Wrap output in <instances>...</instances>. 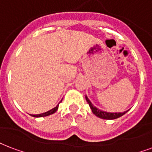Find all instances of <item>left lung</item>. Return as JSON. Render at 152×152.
Returning a JSON list of instances; mask_svg holds the SVG:
<instances>
[{
    "instance_id": "8db88e82",
    "label": "left lung",
    "mask_w": 152,
    "mask_h": 152,
    "mask_svg": "<svg viewBox=\"0 0 152 152\" xmlns=\"http://www.w3.org/2000/svg\"><path fill=\"white\" fill-rule=\"evenodd\" d=\"M85 99L86 101L89 104L91 110L93 111V113L96 115V117H98L102 119H107V120H112V119H116L120 117H122V115H124L125 113H126L128 110L125 111V112H122V113H110V112H105V111H102L101 110H99L96 107H95L92 102H90V100L88 98L87 96H85Z\"/></svg>"
}]
</instances>
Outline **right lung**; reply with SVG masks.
I'll list each match as a JSON object with an SVG mask.
<instances>
[{
    "label": "right lung",
    "mask_w": 152,
    "mask_h": 152,
    "mask_svg": "<svg viewBox=\"0 0 152 152\" xmlns=\"http://www.w3.org/2000/svg\"><path fill=\"white\" fill-rule=\"evenodd\" d=\"M61 102H62V100H61ZM58 108H59V104H58V105H56V107L53 108V109H51L50 110L48 111V112L40 113V114H30V115H31L32 117H34V118H41V117L49 116V115H50V114H53L54 113H56V111H57V110H58Z\"/></svg>",
    "instance_id": "add662e5"
}]
</instances>
